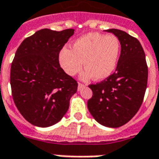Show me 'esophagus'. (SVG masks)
Wrapping results in <instances>:
<instances>
[{
	"instance_id": "34e87169",
	"label": "esophagus",
	"mask_w": 159,
	"mask_h": 159,
	"mask_svg": "<svg viewBox=\"0 0 159 159\" xmlns=\"http://www.w3.org/2000/svg\"><path fill=\"white\" fill-rule=\"evenodd\" d=\"M84 86H85V84H82V83H79V84H78V90H81V89H82V88H84Z\"/></svg>"
}]
</instances>
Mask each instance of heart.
<instances>
[{"mask_svg":"<svg viewBox=\"0 0 159 159\" xmlns=\"http://www.w3.org/2000/svg\"><path fill=\"white\" fill-rule=\"evenodd\" d=\"M120 52L119 39L113 35L89 33L72 44L71 49L64 48L58 54L60 66L67 75L78 74L84 64V78L102 80L116 70Z\"/></svg>","mask_w":159,"mask_h":159,"instance_id":"b5f03b06","label":"heart"}]
</instances>
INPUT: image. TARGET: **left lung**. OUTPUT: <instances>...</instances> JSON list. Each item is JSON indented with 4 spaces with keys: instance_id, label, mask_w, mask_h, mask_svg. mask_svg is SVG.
<instances>
[{
    "instance_id": "1",
    "label": "left lung",
    "mask_w": 159,
    "mask_h": 159,
    "mask_svg": "<svg viewBox=\"0 0 159 159\" xmlns=\"http://www.w3.org/2000/svg\"><path fill=\"white\" fill-rule=\"evenodd\" d=\"M117 37L120 54L116 71L100 83L89 84L87 107L98 122L108 127L127 123L142 106L148 84V65L140 42L126 32L108 29Z\"/></svg>"
}]
</instances>
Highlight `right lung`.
Listing matches in <instances>:
<instances>
[{
  "label": "right lung",
  "instance_id": "obj_1",
  "mask_svg": "<svg viewBox=\"0 0 159 159\" xmlns=\"http://www.w3.org/2000/svg\"><path fill=\"white\" fill-rule=\"evenodd\" d=\"M75 33L42 29L25 39L11 66V95L21 116L33 125L47 127L65 115L78 83L60 67L58 54Z\"/></svg>",
  "mask_w": 159,
  "mask_h": 159
}]
</instances>
